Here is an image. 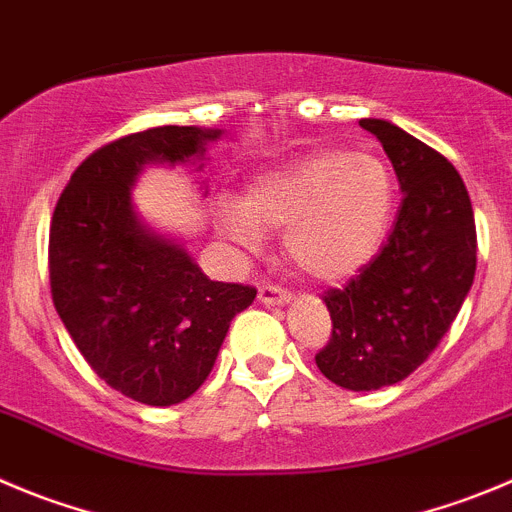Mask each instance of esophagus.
<instances>
[{
  "mask_svg": "<svg viewBox=\"0 0 512 512\" xmlns=\"http://www.w3.org/2000/svg\"><path fill=\"white\" fill-rule=\"evenodd\" d=\"M257 298H260L265 305H285L290 303L293 295H290L285 288H278V285H262V288L257 290Z\"/></svg>",
  "mask_w": 512,
  "mask_h": 512,
  "instance_id": "obj_1",
  "label": "esophagus"
}]
</instances>
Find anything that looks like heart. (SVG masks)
I'll use <instances>...</instances> for the list:
<instances>
[{
  "instance_id": "1",
  "label": "heart",
  "mask_w": 512,
  "mask_h": 512,
  "mask_svg": "<svg viewBox=\"0 0 512 512\" xmlns=\"http://www.w3.org/2000/svg\"><path fill=\"white\" fill-rule=\"evenodd\" d=\"M394 204V174L379 156L323 148L257 176L245 202L219 199L217 222L247 250L262 247L272 229H283L288 260L310 278L336 283L374 260Z\"/></svg>"
}]
</instances>
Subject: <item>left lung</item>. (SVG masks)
<instances>
[{
    "label": "left lung",
    "instance_id": "1",
    "mask_svg": "<svg viewBox=\"0 0 512 512\" xmlns=\"http://www.w3.org/2000/svg\"><path fill=\"white\" fill-rule=\"evenodd\" d=\"M358 126L381 141L404 197L379 255L323 293L333 328L315 364L371 391L407 379L450 331L475 280L477 232L465 181L439 151L381 118Z\"/></svg>",
    "mask_w": 512,
    "mask_h": 512
}]
</instances>
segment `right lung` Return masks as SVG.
<instances>
[{"label":"right lung","mask_w":512,"mask_h":512,"mask_svg":"<svg viewBox=\"0 0 512 512\" xmlns=\"http://www.w3.org/2000/svg\"><path fill=\"white\" fill-rule=\"evenodd\" d=\"M222 131L159 126L105 143L70 176L50 222V288L90 369L148 407L189 399L257 290L214 283L174 240L138 219L146 164L202 159Z\"/></svg>","instance_id":"add662e5"}]
</instances>
